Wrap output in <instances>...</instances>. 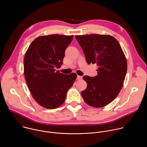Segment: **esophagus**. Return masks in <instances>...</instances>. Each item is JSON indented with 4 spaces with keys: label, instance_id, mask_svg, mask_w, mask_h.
<instances>
[{
    "label": "esophagus",
    "instance_id": "obj_1",
    "mask_svg": "<svg viewBox=\"0 0 147 147\" xmlns=\"http://www.w3.org/2000/svg\"><path fill=\"white\" fill-rule=\"evenodd\" d=\"M82 76H77V80H81L82 79Z\"/></svg>",
    "mask_w": 147,
    "mask_h": 147
}]
</instances>
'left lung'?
Here are the masks:
<instances>
[{"instance_id": "8db88e82", "label": "left lung", "mask_w": 147, "mask_h": 147, "mask_svg": "<svg viewBox=\"0 0 147 147\" xmlns=\"http://www.w3.org/2000/svg\"><path fill=\"white\" fill-rule=\"evenodd\" d=\"M88 64H96L98 75L83 77L87 84L81 95L85 102L101 108L112 102L122 88L127 70L124 53L113 36L91 34L76 35Z\"/></svg>"}]
</instances>
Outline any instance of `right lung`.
<instances>
[{"instance_id": "add662e5", "label": "right lung", "mask_w": 147, "mask_h": 147, "mask_svg": "<svg viewBox=\"0 0 147 147\" xmlns=\"http://www.w3.org/2000/svg\"><path fill=\"white\" fill-rule=\"evenodd\" d=\"M73 35L53 34L35 39L26 52L24 73L30 91L35 101L47 109L63 103L77 74L60 73L59 69Z\"/></svg>"}]
</instances>
